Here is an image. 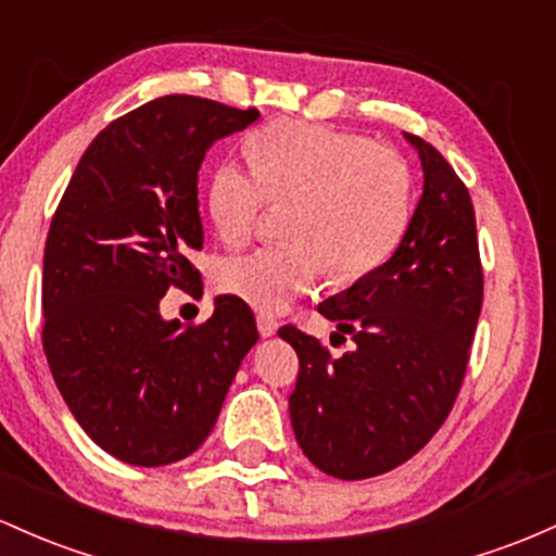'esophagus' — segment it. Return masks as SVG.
<instances>
[{
	"instance_id": "34e87169",
	"label": "esophagus",
	"mask_w": 556,
	"mask_h": 556,
	"mask_svg": "<svg viewBox=\"0 0 556 556\" xmlns=\"http://www.w3.org/2000/svg\"><path fill=\"white\" fill-rule=\"evenodd\" d=\"M258 332H261V338H271L274 332H277V319H274V316H268V314H258Z\"/></svg>"
}]
</instances>
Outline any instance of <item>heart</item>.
Returning a JSON list of instances; mask_svg holds the SVG:
<instances>
[{
  "instance_id": "b5f03b06",
  "label": "heart",
  "mask_w": 556,
  "mask_h": 556,
  "mask_svg": "<svg viewBox=\"0 0 556 556\" xmlns=\"http://www.w3.org/2000/svg\"><path fill=\"white\" fill-rule=\"evenodd\" d=\"M253 170L224 161L208 185V213L227 245H242L268 205H290L288 245L258 248L218 266V288L277 314L329 268L356 282L399 248L412 218V170L399 150L325 124L277 121L250 139Z\"/></svg>"
}]
</instances>
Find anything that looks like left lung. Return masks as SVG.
<instances>
[{"instance_id":"8db88e82","label":"left lung","mask_w":556,"mask_h":556,"mask_svg":"<svg viewBox=\"0 0 556 556\" xmlns=\"http://www.w3.org/2000/svg\"><path fill=\"white\" fill-rule=\"evenodd\" d=\"M406 139L422 161L425 192L404 240L386 264L319 306L356 348L338 358L314 334L279 329L298 353L290 393L298 446L340 480L390 472L435 435L465 382L483 308L465 181L430 142Z\"/></svg>"}]
</instances>
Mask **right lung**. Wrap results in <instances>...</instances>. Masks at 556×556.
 I'll list each match as a JSON object with an SVG mask.
<instances>
[{"instance_id": "1", "label": "right lung", "mask_w": 556, "mask_h": 556, "mask_svg": "<svg viewBox=\"0 0 556 556\" xmlns=\"http://www.w3.org/2000/svg\"><path fill=\"white\" fill-rule=\"evenodd\" d=\"M258 110L168 94L89 144L54 211L41 274V343L76 422L102 451L163 467L203 446L258 340L245 301L218 295L200 325L166 321L170 288L203 295L198 170Z\"/></svg>"}]
</instances>
